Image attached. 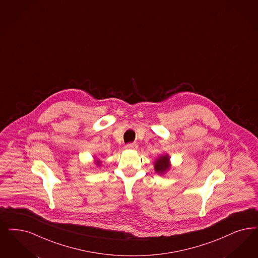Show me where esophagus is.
<instances>
[{
  "mask_svg": "<svg viewBox=\"0 0 258 258\" xmlns=\"http://www.w3.org/2000/svg\"><path fill=\"white\" fill-rule=\"evenodd\" d=\"M137 148H138L137 143H129L126 145V149H129V150H136Z\"/></svg>",
  "mask_w": 258,
  "mask_h": 258,
  "instance_id": "1",
  "label": "esophagus"
}]
</instances>
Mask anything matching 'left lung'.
Masks as SVG:
<instances>
[{
    "label": "left lung",
    "mask_w": 258,
    "mask_h": 258,
    "mask_svg": "<svg viewBox=\"0 0 258 258\" xmlns=\"http://www.w3.org/2000/svg\"><path fill=\"white\" fill-rule=\"evenodd\" d=\"M170 168H171V163H170V157L168 154L161 155L154 162V169L156 173L160 175H164Z\"/></svg>",
    "instance_id": "obj_1"
}]
</instances>
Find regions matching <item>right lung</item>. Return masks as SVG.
Returning <instances> with one entry per match:
<instances>
[{
	"instance_id": "right-lung-1",
	"label": "right lung",
	"mask_w": 258,
	"mask_h": 258,
	"mask_svg": "<svg viewBox=\"0 0 258 258\" xmlns=\"http://www.w3.org/2000/svg\"><path fill=\"white\" fill-rule=\"evenodd\" d=\"M95 164H96L97 167H100V165H101V162H100V160H98V159H95Z\"/></svg>"
}]
</instances>
